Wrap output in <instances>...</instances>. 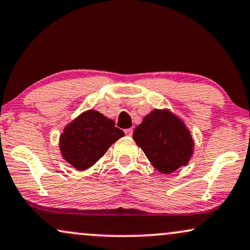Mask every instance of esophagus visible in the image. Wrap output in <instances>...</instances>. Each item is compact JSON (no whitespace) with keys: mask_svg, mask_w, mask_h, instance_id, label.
Wrapping results in <instances>:
<instances>
[{"mask_svg":"<svg viewBox=\"0 0 250 250\" xmlns=\"http://www.w3.org/2000/svg\"><path fill=\"white\" fill-rule=\"evenodd\" d=\"M132 132H134V130H132L131 128H130V129H127V130H125V135H127V136H131Z\"/></svg>","mask_w":250,"mask_h":250,"instance_id":"34e87169","label":"esophagus"}]
</instances>
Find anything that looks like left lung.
Masks as SVG:
<instances>
[{"label": "left lung", "instance_id": "8db88e82", "mask_svg": "<svg viewBox=\"0 0 250 250\" xmlns=\"http://www.w3.org/2000/svg\"><path fill=\"white\" fill-rule=\"evenodd\" d=\"M154 168L170 174L187 166L192 157L195 142L186 123L169 109L151 110L135 128L132 135Z\"/></svg>", "mask_w": 250, "mask_h": 250}]
</instances>
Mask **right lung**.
<instances>
[{"mask_svg": "<svg viewBox=\"0 0 250 250\" xmlns=\"http://www.w3.org/2000/svg\"><path fill=\"white\" fill-rule=\"evenodd\" d=\"M125 136L113 120L88 109L69 122L60 136L59 147L65 162L77 170L93 166L109 146Z\"/></svg>", "mask_w": 250, "mask_h": 250, "instance_id": "add662e5", "label": "right lung"}]
</instances>
